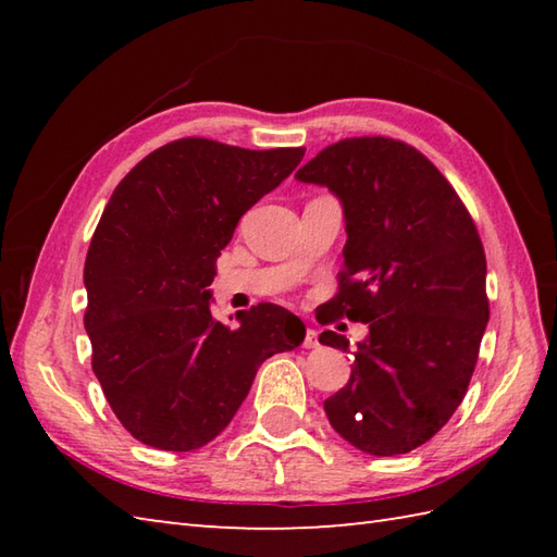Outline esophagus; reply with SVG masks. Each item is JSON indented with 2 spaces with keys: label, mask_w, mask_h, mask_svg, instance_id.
<instances>
[{
  "label": "esophagus",
  "mask_w": 557,
  "mask_h": 557,
  "mask_svg": "<svg viewBox=\"0 0 557 557\" xmlns=\"http://www.w3.org/2000/svg\"><path fill=\"white\" fill-rule=\"evenodd\" d=\"M318 345H321V342H318V330L309 327V330H306V337H304V347L306 349H315Z\"/></svg>",
  "instance_id": "1"
}]
</instances>
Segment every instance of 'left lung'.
Returning a JSON list of instances; mask_svg holds the SVG:
<instances>
[{
    "label": "left lung",
    "instance_id": "8db88e82",
    "mask_svg": "<svg viewBox=\"0 0 557 557\" xmlns=\"http://www.w3.org/2000/svg\"><path fill=\"white\" fill-rule=\"evenodd\" d=\"M345 208V268L323 323L369 325L347 385L325 399L333 429L366 455L423 445L465 399L488 323L486 253L469 210L405 140L345 138L297 172ZM323 345L349 349L333 330Z\"/></svg>",
    "mask_w": 557,
    "mask_h": 557
}]
</instances>
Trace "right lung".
I'll use <instances>...</instances> for the list:
<instances>
[{
  "instance_id": "1",
  "label": "right lung",
  "mask_w": 557,
  "mask_h": 557,
  "mask_svg": "<svg viewBox=\"0 0 557 557\" xmlns=\"http://www.w3.org/2000/svg\"><path fill=\"white\" fill-rule=\"evenodd\" d=\"M304 152L180 138L140 160L104 206L83 268V323L92 373L144 445H208L242 407L258 366L304 342V323L275 304L239 311V325L227 327L208 289L244 212Z\"/></svg>"
}]
</instances>
